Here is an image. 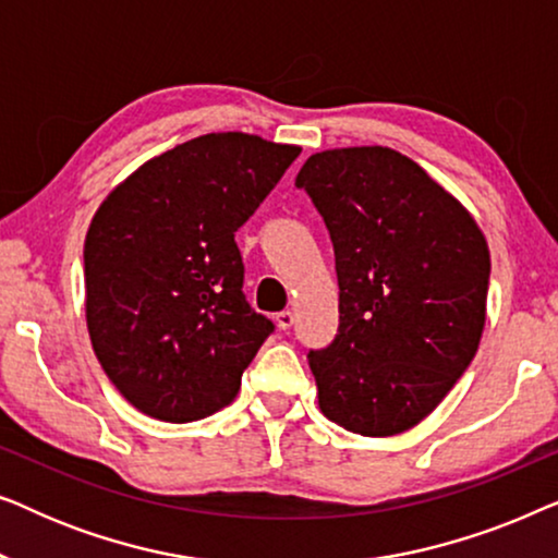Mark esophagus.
<instances>
[{
	"label": "esophagus",
	"mask_w": 558,
	"mask_h": 558,
	"mask_svg": "<svg viewBox=\"0 0 558 558\" xmlns=\"http://www.w3.org/2000/svg\"><path fill=\"white\" fill-rule=\"evenodd\" d=\"M292 323H294V315L289 310L279 312V315H277V327H279V330H289V327H292Z\"/></svg>",
	"instance_id": "obj_1"
}]
</instances>
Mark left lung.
I'll return each instance as SVG.
<instances>
[{
    "mask_svg": "<svg viewBox=\"0 0 558 558\" xmlns=\"http://www.w3.org/2000/svg\"><path fill=\"white\" fill-rule=\"evenodd\" d=\"M325 220L340 325L310 350L319 409L363 437L429 416L477 353L490 254L468 210L388 147L312 155L296 174Z\"/></svg>",
    "mask_w": 558,
    "mask_h": 558,
    "instance_id": "left-lung-1",
    "label": "left lung"
}]
</instances>
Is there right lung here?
<instances>
[{
  "label": "right lung",
  "mask_w": 558,
  "mask_h": 558,
  "mask_svg": "<svg viewBox=\"0 0 558 558\" xmlns=\"http://www.w3.org/2000/svg\"><path fill=\"white\" fill-rule=\"evenodd\" d=\"M300 147L223 132L165 151L106 197L83 271L96 357L119 393L162 422L228 407L274 323L243 294L235 231Z\"/></svg>",
  "instance_id": "1"
}]
</instances>
